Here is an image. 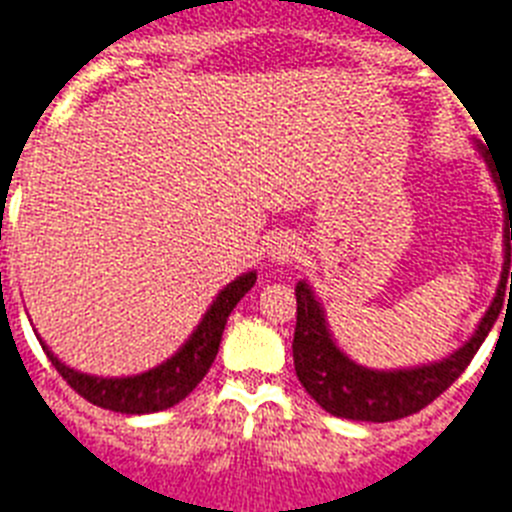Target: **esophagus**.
I'll use <instances>...</instances> for the list:
<instances>
[{
	"label": "esophagus",
	"mask_w": 512,
	"mask_h": 512,
	"mask_svg": "<svg viewBox=\"0 0 512 512\" xmlns=\"http://www.w3.org/2000/svg\"><path fill=\"white\" fill-rule=\"evenodd\" d=\"M297 255H299V242L294 239V236L281 234L270 242V260H273V263L286 265V263H292Z\"/></svg>",
	"instance_id": "esophagus-1"
}]
</instances>
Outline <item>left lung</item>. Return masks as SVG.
<instances>
[{"mask_svg":"<svg viewBox=\"0 0 512 512\" xmlns=\"http://www.w3.org/2000/svg\"><path fill=\"white\" fill-rule=\"evenodd\" d=\"M494 173V170H492ZM497 178V176H494ZM505 265L497 297L481 318L471 342H465L455 355L442 363L410 368V371H368L355 365L350 357L339 352L326 328L321 305L315 302L313 292L305 281H299L297 294V328H294V371L299 384L305 386L326 413L350 421L386 423L413 415L450 389L460 373L468 368L473 355L479 352L481 342L492 331L494 321L502 310V302L512 299V270H510V242H512V189L505 191ZM511 292H507V281Z\"/></svg>","mask_w":512,"mask_h":512,"instance_id":"8db88e82","label":"left lung"}]
</instances>
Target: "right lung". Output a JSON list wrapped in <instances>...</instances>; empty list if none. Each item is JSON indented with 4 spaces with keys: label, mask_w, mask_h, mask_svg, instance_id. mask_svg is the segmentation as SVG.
I'll use <instances>...</instances> for the list:
<instances>
[{
    "label": "right lung",
    "mask_w": 512,
    "mask_h": 512,
    "mask_svg": "<svg viewBox=\"0 0 512 512\" xmlns=\"http://www.w3.org/2000/svg\"><path fill=\"white\" fill-rule=\"evenodd\" d=\"M255 273H244L228 284L223 292L218 294L210 310L205 313L197 331L191 334L189 342L170 357L168 363L157 365L152 371L139 373V376L128 378H97L78 373L60 363L57 357L49 352L47 344H41L52 365L57 368L70 389H76L83 400H89L91 405L105 407V410H115V413L126 415H141V413H157V410H168V407L178 405L186 394L205 378L210 371L215 355H218L220 336L226 328L228 315L236 307V302L255 286Z\"/></svg>",
    "instance_id": "obj_1"
}]
</instances>
